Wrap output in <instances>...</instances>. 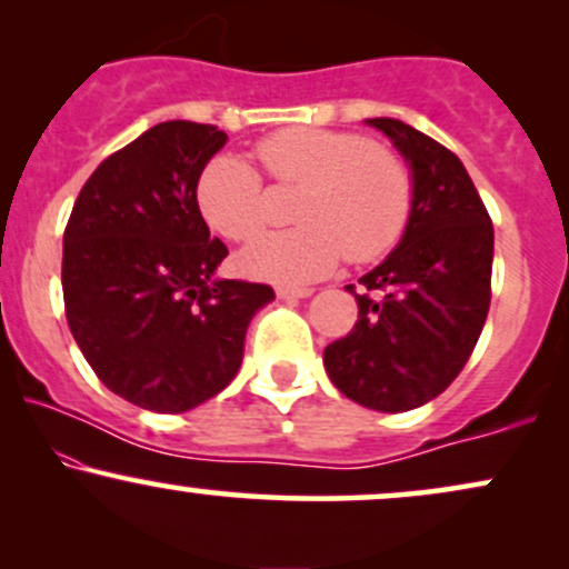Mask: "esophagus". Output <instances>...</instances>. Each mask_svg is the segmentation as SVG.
<instances>
[{"label":"esophagus","mask_w":569,"mask_h":569,"mask_svg":"<svg viewBox=\"0 0 569 569\" xmlns=\"http://www.w3.org/2000/svg\"><path fill=\"white\" fill-rule=\"evenodd\" d=\"M276 293L280 299H307L312 289H307V286H278Z\"/></svg>","instance_id":"esophagus-1"}]
</instances>
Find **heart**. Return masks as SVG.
<instances>
[{
  "label": "heart",
  "mask_w": 569,
  "mask_h": 569,
  "mask_svg": "<svg viewBox=\"0 0 569 569\" xmlns=\"http://www.w3.org/2000/svg\"><path fill=\"white\" fill-rule=\"evenodd\" d=\"M257 158L280 187H302L293 219L302 227L267 234L243 253L251 276L305 283L329 276L348 253L371 262L388 253L411 219L415 176L401 154L363 133L286 128L259 141ZM202 219L234 243L257 238L270 219L262 176L232 154L208 160L198 179Z\"/></svg>",
  "instance_id": "b5f03b06"
}]
</instances>
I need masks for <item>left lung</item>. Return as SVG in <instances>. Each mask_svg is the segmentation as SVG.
I'll use <instances>...</instances> for the list:
<instances>
[{"label": "left lung", "mask_w": 569, "mask_h": 569, "mask_svg": "<svg viewBox=\"0 0 569 569\" xmlns=\"http://www.w3.org/2000/svg\"><path fill=\"white\" fill-rule=\"evenodd\" d=\"M415 173L401 243L348 291L358 321L323 350L339 393L377 411H409L443 393L468 363L492 299L495 230L455 152L401 120H369Z\"/></svg>", "instance_id": "obj_1"}]
</instances>
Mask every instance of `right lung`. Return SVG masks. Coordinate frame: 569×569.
<instances>
[{
  "label": "right lung",
  "mask_w": 569,
  "mask_h": 569,
  "mask_svg": "<svg viewBox=\"0 0 569 569\" xmlns=\"http://www.w3.org/2000/svg\"><path fill=\"white\" fill-rule=\"evenodd\" d=\"M217 126L171 120L109 154L63 230V307L84 361L117 396L187 411L238 375L246 329L276 299L267 283L213 280L227 246L211 238L198 179L224 147Z\"/></svg>",
  "instance_id": "obj_1"
}]
</instances>
